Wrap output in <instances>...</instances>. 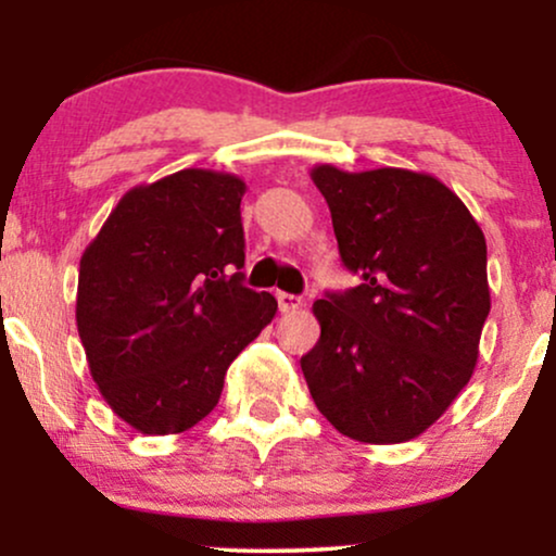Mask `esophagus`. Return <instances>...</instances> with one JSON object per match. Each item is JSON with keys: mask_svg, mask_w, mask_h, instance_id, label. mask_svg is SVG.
Here are the masks:
<instances>
[{"mask_svg": "<svg viewBox=\"0 0 556 556\" xmlns=\"http://www.w3.org/2000/svg\"><path fill=\"white\" fill-rule=\"evenodd\" d=\"M277 303H279V311H282V314H292V311L303 308V298L290 295V292H277Z\"/></svg>", "mask_w": 556, "mask_h": 556, "instance_id": "34e87169", "label": "esophagus"}]
</instances>
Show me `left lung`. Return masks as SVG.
I'll return each instance as SVG.
<instances>
[{
	"label": "left lung",
	"mask_w": 556,
	"mask_h": 556,
	"mask_svg": "<svg viewBox=\"0 0 556 556\" xmlns=\"http://www.w3.org/2000/svg\"><path fill=\"white\" fill-rule=\"evenodd\" d=\"M311 180L342 264L363 277L314 303L321 337L300 358L311 397L355 442H410L473 376L491 308L486 238L429 172L316 164Z\"/></svg>",
	"instance_id": "8db88e82"
}]
</instances>
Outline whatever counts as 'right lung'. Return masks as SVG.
Wrapping results in <instances>:
<instances>
[{"label": "right lung", "instance_id": "obj_1", "mask_svg": "<svg viewBox=\"0 0 556 556\" xmlns=\"http://www.w3.org/2000/svg\"><path fill=\"white\" fill-rule=\"evenodd\" d=\"M242 177L214 169L136 185L83 251L75 321L88 368L140 433L206 418L229 363L277 314L274 295L242 287Z\"/></svg>", "mask_w": 556, "mask_h": 556}]
</instances>
